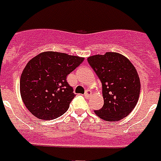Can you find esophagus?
<instances>
[{
	"instance_id": "obj_1",
	"label": "esophagus",
	"mask_w": 161,
	"mask_h": 161,
	"mask_svg": "<svg viewBox=\"0 0 161 161\" xmlns=\"http://www.w3.org/2000/svg\"><path fill=\"white\" fill-rule=\"evenodd\" d=\"M90 96H91V91H89V90H87L86 91V93L84 94V96L86 97V99H89V97H90Z\"/></svg>"
}]
</instances>
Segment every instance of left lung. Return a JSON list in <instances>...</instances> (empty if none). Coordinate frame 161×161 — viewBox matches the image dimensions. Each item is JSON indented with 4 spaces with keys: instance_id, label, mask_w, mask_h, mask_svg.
I'll return each mask as SVG.
<instances>
[{
    "instance_id": "obj_1",
    "label": "left lung",
    "mask_w": 161,
    "mask_h": 161,
    "mask_svg": "<svg viewBox=\"0 0 161 161\" xmlns=\"http://www.w3.org/2000/svg\"><path fill=\"white\" fill-rule=\"evenodd\" d=\"M102 84L104 105L95 110L106 121H118L130 115L138 102L141 81L129 59L116 52L95 55L87 58Z\"/></svg>"
}]
</instances>
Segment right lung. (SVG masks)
Returning <instances> with one entry per match:
<instances>
[{
	"label": "right lung",
	"mask_w": 161,
	"mask_h": 161,
	"mask_svg": "<svg viewBox=\"0 0 161 161\" xmlns=\"http://www.w3.org/2000/svg\"><path fill=\"white\" fill-rule=\"evenodd\" d=\"M85 58L65 53L45 51L30 60L20 80V91L25 107L38 119L60 117L75 97L66 76Z\"/></svg>",
	"instance_id": "obj_1"
}]
</instances>
